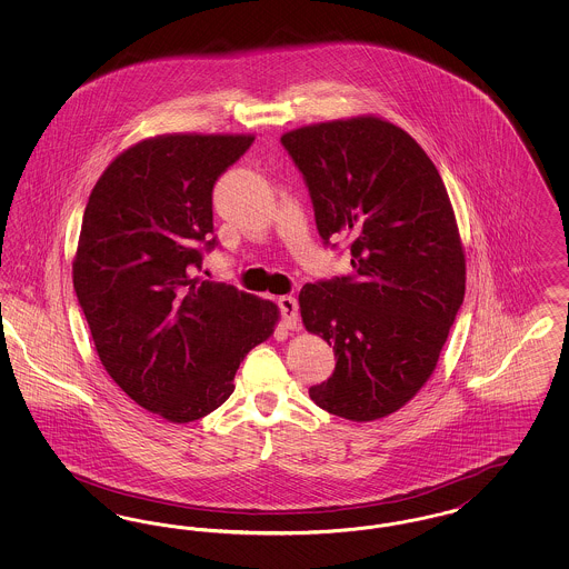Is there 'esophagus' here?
Returning a JSON list of instances; mask_svg holds the SVG:
<instances>
[{"mask_svg": "<svg viewBox=\"0 0 569 569\" xmlns=\"http://www.w3.org/2000/svg\"><path fill=\"white\" fill-rule=\"evenodd\" d=\"M279 311H281V322L286 328H297L298 325V302L295 297H281L277 300Z\"/></svg>", "mask_w": 569, "mask_h": 569, "instance_id": "1", "label": "esophagus"}]
</instances>
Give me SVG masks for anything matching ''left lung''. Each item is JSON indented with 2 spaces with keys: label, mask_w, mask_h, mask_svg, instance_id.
Instances as JSON below:
<instances>
[{
  "label": "left lung",
  "mask_w": 569,
  "mask_h": 569,
  "mask_svg": "<svg viewBox=\"0 0 569 569\" xmlns=\"http://www.w3.org/2000/svg\"><path fill=\"white\" fill-rule=\"evenodd\" d=\"M281 144L309 190L322 243L348 239L352 253V271L298 295L307 330L337 358L309 397L346 420H378L431 378L465 298L448 191L420 144L376 117L307 126Z\"/></svg>",
  "instance_id": "left-lung-1"
}]
</instances>
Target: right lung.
I'll use <instances>...</instances> for the list:
<instances>
[{
  "instance_id": "1",
  "label": "right lung",
  "mask_w": 569,
  "mask_h": 569,
  "mask_svg": "<svg viewBox=\"0 0 569 569\" xmlns=\"http://www.w3.org/2000/svg\"><path fill=\"white\" fill-rule=\"evenodd\" d=\"M253 136H158L110 163L89 196L74 290L98 356L136 403L191 422L234 390L244 356L271 337V300L200 281L213 188Z\"/></svg>"
}]
</instances>
